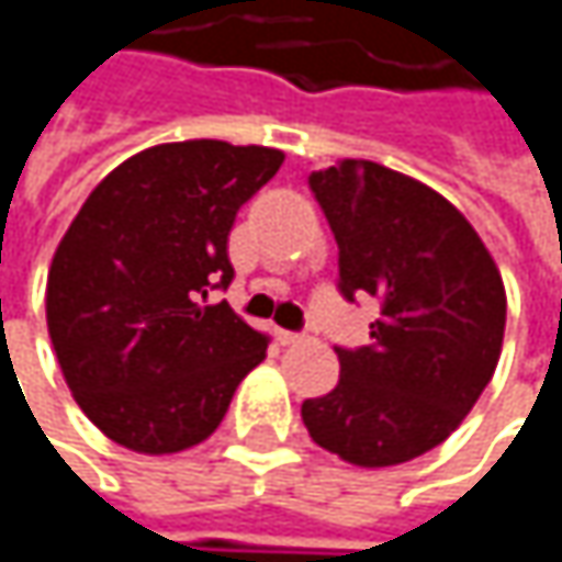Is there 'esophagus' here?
<instances>
[{
	"instance_id": "1",
	"label": "esophagus",
	"mask_w": 562,
	"mask_h": 562,
	"mask_svg": "<svg viewBox=\"0 0 562 562\" xmlns=\"http://www.w3.org/2000/svg\"><path fill=\"white\" fill-rule=\"evenodd\" d=\"M299 338H302L299 331H285V328H277V341H280V345H295Z\"/></svg>"
}]
</instances>
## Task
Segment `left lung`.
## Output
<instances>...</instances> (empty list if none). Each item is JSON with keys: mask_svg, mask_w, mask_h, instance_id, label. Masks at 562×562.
I'll list each match as a JSON object with an SVG mask.
<instances>
[{"mask_svg": "<svg viewBox=\"0 0 562 562\" xmlns=\"http://www.w3.org/2000/svg\"><path fill=\"white\" fill-rule=\"evenodd\" d=\"M338 244V292L374 295L371 345L335 348L338 387L302 403L308 436L351 465L436 449L488 387L505 282L475 227L432 188L364 159L308 175Z\"/></svg>", "mask_w": 562, "mask_h": 562, "instance_id": "left-lung-1", "label": "left lung"}]
</instances>
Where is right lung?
Returning <instances> with one entry per match:
<instances>
[{"label": "right lung", "instance_id": "1", "mask_svg": "<svg viewBox=\"0 0 562 562\" xmlns=\"http://www.w3.org/2000/svg\"><path fill=\"white\" fill-rule=\"evenodd\" d=\"M282 153L188 139L113 169L83 201L48 273V331L64 381L113 442L166 456L204 442L270 335L227 302L237 211Z\"/></svg>", "mask_w": 562, "mask_h": 562}]
</instances>
